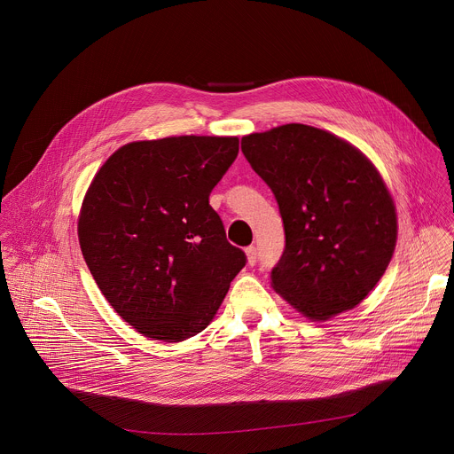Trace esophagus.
<instances>
[{"label": "esophagus", "instance_id": "obj_1", "mask_svg": "<svg viewBox=\"0 0 454 454\" xmlns=\"http://www.w3.org/2000/svg\"><path fill=\"white\" fill-rule=\"evenodd\" d=\"M245 252H247V261H248V264L254 266V264L257 262V248H255L254 245H250V247L245 248Z\"/></svg>", "mask_w": 454, "mask_h": 454}]
</instances>
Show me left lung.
Wrapping results in <instances>:
<instances>
[{
	"label": "left lung",
	"instance_id": "1",
	"mask_svg": "<svg viewBox=\"0 0 454 454\" xmlns=\"http://www.w3.org/2000/svg\"><path fill=\"white\" fill-rule=\"evenodd\" d=\"M241 152L285 223L271 286L311 320L356 308L383 278L397 241L395 206L376 166L302 123L245 136Z\"/></svg>",
	"mask_w": 454,
	"mask_h": 454
}]
</instances>
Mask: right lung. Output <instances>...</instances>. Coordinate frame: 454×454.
<instances>
[{
	"label": "right lung",
	"mask_w": 454,
	"mask_h": 454,
	"mask_svg": "<svg viewBox=\"0 0 454 454\" xmlns=\"http://www.w3.org/2000/svg\"><path fill=\"white\" fill-rule=\"evenodd\" d=\"M238 137L178 136L116 150L90 183L78 241L90 276L137 333L183 341L216 315L247 255L209 195Z\"/></svg>",
	"instance_id": "obj_1"
}]
</instances>
